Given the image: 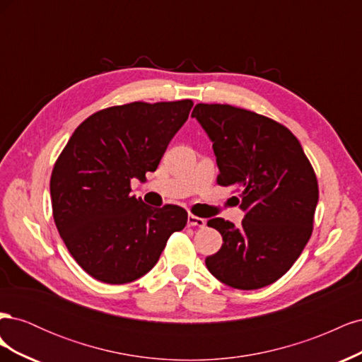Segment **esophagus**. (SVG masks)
I'll list each match as a JSON object with an SVG mask.
<instances>
[{"label": "esophagus", "mask_w": 362, "mask_h": 362, "mask_svg": "<svg viewBox=\"0 0 362 362\" xmlns=\"http://www.w3.org/2000/svg\"><path fill=\"white\" fill-rule=\"evenodd\" d=\"M205 218L202 217H198V216H193V214H189L187 217V225L189 226H198V228H204L205 226Z\"/></svg>", "instance_id": "obj_1"}]
</instances>
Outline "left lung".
Wrapping results in <instances>:
<instances>
[{
  "mask_svg": "<svg viewBox=\"0 0 362 362\" xmlns=\"http://www.w3.org/2000/svg\"><path fill=\"white\" fill-rule=\"evenodd\" d=\"M192 116L213 141L217 184L235 187L246 213L240 228L222 217L206 222L223 238L206 269L233 288L266 287L286 275L313 234L314 169L291 131L270 117L228 104H198Z\"/></svg>",
  "mask_w": 362,
  "mask_h": 362,
  "instance_id": "left-lung-1",
  "label": "left lung"
}]
</instances>
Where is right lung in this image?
Wrapping results in <instances>:
<instances>
[{"label":"right lung","instance_id":"add662e5","mask_svg":"<svg viewBox=\"0 0 362 362\" xmlns=\"http://www.w3.org/2000/svg\"><path fill=\"white\" fill-rule=\"evenodd\" d=\"M192 100L104 108L74 131L51 173L54 222L80 267L105 284L139 279L169 237L187 223L178 205L154 208L131 196V180L154 172L184 125Z\"/></svg>","mask_w":362,"mask_h":362}]
</instances>
